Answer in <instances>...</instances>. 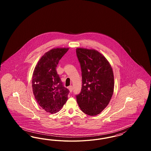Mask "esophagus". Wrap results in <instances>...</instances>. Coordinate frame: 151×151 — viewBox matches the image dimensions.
<instances>
[{
	"label": "esophagus",
	"mask_w": 151,
	"mask_h": 151,
	"mask_svg": "<svg viewBox=\"0 0 151 151\" xmlns=\"http://www.w3.org/2000/svg\"><path fill=\"white\" fill-rule=\"evenodd\" d=\"M68 89L70 90V92H72V90H73V87L72 86H70L68 87Z\"/></svg>",
	"instance_id": "1"
}]
</instances>
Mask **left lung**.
Segmentation results:
<instances>
[{"instance_id": "obj_1", "label": "left lung", "mask_w": 151, "mask_h": 151, "mask_svg": "<svg viewBox=\"0 0 151 151\" xmlns=\"http://www.w3.org/2000/svg\"><path fill=\"white\" fill-rule=\"evenodd\" d=\"M76 54L82 76L81 92L76 101L81 111L87 115H97L107 106L114 92L112 67L98 51L78 47Z\"/></svg>"}]
</instances>
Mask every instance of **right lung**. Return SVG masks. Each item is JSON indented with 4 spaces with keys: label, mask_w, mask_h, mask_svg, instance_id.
I'll return each mask as SVG.
<instances>
[{
    "label": "right lung",
    "mask_w": 151,
    "mask_h": 151,
    "mask_svg": "<svg viewBox=\"0 0 151 151\" xmlns=\"http://www.w3.org/2000/svg\"><path fill=\"white\" fill-rule=\"evenodd\" d=\"M69 48H54L38 60L32 76V89L38 105L46 112L56 113L68 100L69 90L63 86L56 70L59 60Z\"/></svg>",
    "instance_id": "obj_1"
}]
</instances>
